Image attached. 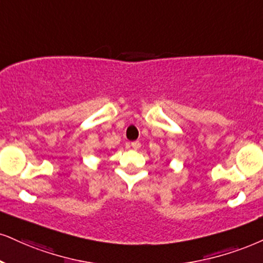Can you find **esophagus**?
I'll return each instance as SVG.
<instances>
[{
	"label": "esophagus",
	"instance_id": "esophagus-1",
	"mask_svg": "<svg viewBox=\"0 0 263 263\" xmlns=\"http://www.w3.org/2000/svg\"><path fill=\"white\" fill-rule=\"evenodd\" d=\"M132 147H133V148H135V150H138V148H140V147H141L140 141H139V140H137V141H133V142H132Z\"/></svg>",
	"mask_w": 263,
	"mask_h": 263
}]
</instances>
